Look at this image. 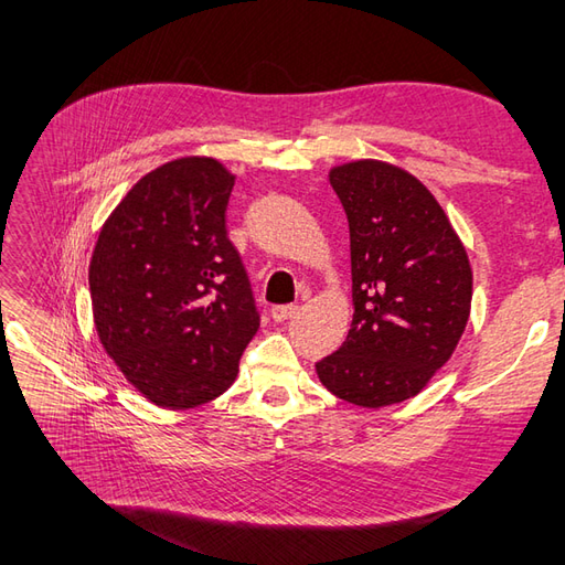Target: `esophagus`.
I'll list each match as a JSON object with an SVG mask.
<instances>
[{
	"label": "esophagus",
	"instance_id": "esophagus-1",
	"mask_svg": "<svg viewBox=\"0 0 565 565\" xmlns=\"http://www.w3.org/2000/svg\"><path fill=\"white\" fill-rule=\"evenodd\" d=\"M294 313H296V306L294 303H289V306H271V310H269V316H271L274 322L289 320Z\"/></svg>",
	"mask_w": 565,
	"mask_h": 565
}]
</instances>
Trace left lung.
Returning a JSON list of instances; mask_svg holds the SVG:
<instances>
[{"label":"left lung","mask_w":565,"mask_h":565,"mask_svg":"<svg viewBox=\"0 0 565 565\" xmlns=\"http://www.w3.org/2000/svg\"><path fill=\"white\" fill-rule=\"evenodd\" d=\"M330 184L350 223L354 318L340 350L316 364L318 379L347 403H403L461 340L471 264L437 199L401 167L347 162Z\"/></svg>","instance_id":"8db88e82"}]
</instances>
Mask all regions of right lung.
I'll use <instances>...</instances> for the list:
<instances>
[{"mask_svg":"<svg viewBox=\"0 0 565 565\" xmlns=\"http://www.w3.org/2000/svg\"><path fill=\"white\" fill-rule=\"evenodd\" d=\"M235 177L213 158L146 174L104 223L89 262L99 340L148 401L186 411L233 386L259 310L225 209Z\"/></svg>","mask_w":565,"mask_h":565,"instance_id":"obj_1","label":"right lung"}]
</instances>
